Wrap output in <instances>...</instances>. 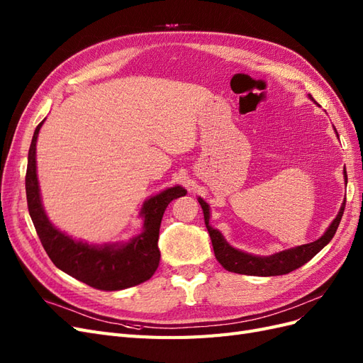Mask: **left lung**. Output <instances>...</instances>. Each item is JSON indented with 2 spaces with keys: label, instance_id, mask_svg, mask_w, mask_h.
I'll return each instance as SVG.
<instances>
[{
  "label": "left lung",
  "instance_id": "obj_1",
  "mask_svg": "<svg viewBox=\"0 0 363 363\" xmlns=\"http://www.w3.org/2000/svg\"><path fill=\"white\" fill-rule=\"evenodd\" d=\"M309 98L316 104V101L313 100V96L311 94H309ZM335 131H336V128H335ZM336 136H337V131H336ZM344 179H345V186H347V171L345 169H344ZM199 203L201 204V208H203L204 223L207 227V232H208V235H211V239H212V245H213L216 260L230 272L245 274V276H259V277L283 276V274H288L309 262L328 242H330L332 238L336 233L337 227H339L340 218H342L344 208H345V200H344V203H342V206H340L339 212L332 221V224L327 227L324 235L320 239L313 240V242L298 245V247H292L288 250L274 252V255H269V256H257V255H250V252H245L242 250H238V248L230 245L225 240V238L223 236V233L211 225V206H208V203H206L201 196H199Z\"/></svg>",
  "mask_w": 363,
  "mask_h": 363
}]
</instances>
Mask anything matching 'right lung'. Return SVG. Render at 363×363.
<instances>
[{
	"label": "right lung",
	"mask_w": 363,
	"mask_h": 363,
	"mask_svg": "<svg viewBox=\"0 0 363 363\" xmlns=\"http://www.w3.org/2000/svg\"><path fill=\"white\" fill-rule=\"evenodd\" d=\"M43 123L45 119L36 127L28 150L26 192L31 221L51 262L68 276L101 291H121L150 280L160 260L157 240L162 216L172 200L186 195V189L175 184L147 199L139 212L144 221L142 232L125 242L96 245L74 239L50 221L42 204L36 142Z\"/></svg>",
	"instance_id": "right-lung-1"
}]
</instances>
